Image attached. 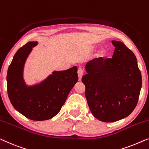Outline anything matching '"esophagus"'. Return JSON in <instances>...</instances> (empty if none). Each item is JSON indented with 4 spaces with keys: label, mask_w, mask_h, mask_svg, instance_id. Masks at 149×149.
Returning a JSON list of instances; mask_svg holds the SVG:
<instances>
[{
    "label": "esophagus",
    "mask_w": 149,
    "mask_h": 149,
    "mask_svg": "<svg viewBox=\"0 0 149 149\" xmlns=\"http://www.w3.org/2000/svg\"><path fill=\"white\" fill-rule=\"evenodd\" d=\"M77 73H78V76H79V81H81L82 77H83V69H82L81 68H79L78 71H77Z\"/></svg>",
    "instance_id": "34e87169"
}]
</instances>
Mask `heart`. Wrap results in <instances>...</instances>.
<instances>
[{
    "mask_svg": "<svg viewBox=\"0 0 149 149\" xmlns=\"http://www.w3.org/2000/svg\"><path fill=\"white\" fill-rule=\"evenodd\" d=\"M105 56V50H101L99 52V56L100 57H104Z\"/></svg>",
    "mask_w": 149,
    "mask_h": 149,
    "instance_id": "heart-1",
    "label": "heart"
}]
</instances>
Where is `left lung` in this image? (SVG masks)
<instances>
[{"instance_id":"8db88e82","label":"left lung","mask_w":149,"mask_h":149,"mask_svg":"<svg viewBox=\"0 0 149 149\" xmlns=\"http://www.w3.org/2000/svg\"><path fill=\"white\" fill-rule=\"evenodd\" d=\"M111 58L90 60L82 78L85 97L93 116L114 122L127 117L136 106L142 77L135 55L124 43L112 40Z\"/></svg>"}]
</instances>
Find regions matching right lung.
<instances>
[{"instance_id": "right-lung-1", "label": "right lung", "mask_w": 149, "mask_h": 149, "mask_svg": "<svg viewBox=\"0 0 149 149\" xmlns=\"http://www.w3.org/2000/svg\"><path fill=\"white\" fill-rule=\"evenodd\" d=\"M38 44V42H29L17 50L8 66L6 81L8 95L14 108L30 120L43 121L57 115L79 77L77 67L74 66L54 70L39 83L26 84L23 78L25 64Z\"/></svg>"}]
</instances>
